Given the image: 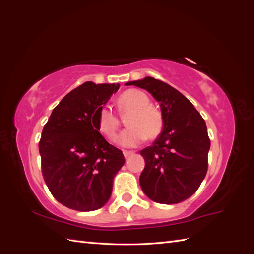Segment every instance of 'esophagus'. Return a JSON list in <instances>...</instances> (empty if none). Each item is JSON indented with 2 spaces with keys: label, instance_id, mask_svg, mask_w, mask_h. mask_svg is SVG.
Wrapping results in <instances>:
<instances>
[{
  "label": "esophagus",
  "instance_id": "esophagus-1",
  "mask_svg": "<svg viewBox=\"0 0 254 254\" xmlns=\"http://www.w3.org/2000/svg\"><path fill=\"white\" fill-rule=\"evenodd\" d=\"M123 153H124V156H125V158H128L129 156H131V155H133V153H134V151H129V150H124V151H123Z\"/></svg>",
  "mask_w": 254,
  "mask_h": 254
}]
</instances>
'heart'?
Instances as JSON below:
<instances>
[{
    "label": "heart",
    "instance_id": "heart-1",
    "mask_svg": "<svg viewBox=\"0 0 254 254\" xmlns=\"http://www.w3.org/2000/svg\"><path fill=\"white\" fill-rule=\"evenodd\" d=\"M118 104L123 112H129L128 128L118 136V143L122 147L131 148L142 144L147 135L157 137L163 128V117L156 107L150 104L149 97L143 91L130 89L122 93ZM98 130L108 139L113 140L120 125L118 114L110 105H104L96 114Z\"/></svg>",
    "mask_w": 254,
    "mask_h": 254
}]
</instances>
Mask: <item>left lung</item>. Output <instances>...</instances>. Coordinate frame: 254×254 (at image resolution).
Instances as JSON below:
<instances>
[{"label":"left lung","instance_id":"left-lung-1","mask_svg":"<svg viewBox=\"0 0 254 254\" xmlns=\"http://www.w3.org/2000/svg\"><path fill=\"white\" fill-rule=\"evenodd\" d=\"M126 86L147 90L160 103L163 117L162 132L141 150L143 191L158 203L184 201L195 194L207 171L211 142L204 120L186 96L163 81L145 77Z\"/></svg>","mask_w":254,"mask_h":254}]
</instances>
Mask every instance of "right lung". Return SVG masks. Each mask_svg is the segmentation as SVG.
Returning a JSON list of instances; mask_svg holds the SVG:
<instances>
[{
	"instance_id": "right-lung-1",
	"label": "right lung",
	"mask_w": 254,
	"mask_h": 254,
	"mask_svg": "<svg viewBox=\"0 0 254 254\" xmlns=\"http://www.w3.org/2000/svg\"><path fill=\"white\" fill-rule=\"evenodd\" d=\"M119 88V83H82L61 99L43 127V179L54 198L68 209H101L125 163L122 150L107 142L96 125L99 108Z\"/></svg>"
}]
</instances>
